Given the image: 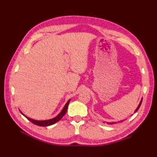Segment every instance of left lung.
Returning a JSON list of instances; mask_svg holds the SVG:
<instances>
[{
	"mask_svg": "<svg viewBox=\"0 0 157 157\" xmlns=\"http://www.w3.org/2000/svg\"><path fill=\"white\" fill-rule=\"evenodd\" d=\"M142 100H141V101H140V104L138 105V107L136 108V109L135 110V111H134V113H136L138 111V110L139 109V108H140V105H141V104H142ZM123 121V120H121V121H118V122H108L107 123L108 124H110V125H111V124H114V123H119V122H122Z\"/></svg>",
	"mask_w": 157,
	"mask_h": 157,
	"instance_id": "1",
	"label": "left lung"
}]
</instances>
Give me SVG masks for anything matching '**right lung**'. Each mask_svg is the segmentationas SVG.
<instances>
[{"mask_svg":"<svg viewBox=\"0 0 157 157\" xmlns=\"http://www.w3.org/2000/svg\"><path fill=\"white\" fill-rule=\"evenodd\" d=\"M70 101H71V99H69V101H67V102L66 103V105H65L64 107H63V110L57 116L55 117H54V118H52V119H48V120H44V121H38V120H35V119H30V118L28 117H26L21 111H20V112H21V114L24 117H25L27 118L29 120V121H30L32 123H33L35 125H39V126H44H44H49V125L55 124V123H56V122H58L59 120H61L63 117L65 115V114L67 112V107H68V105H69V103Z\"/></svg>","mask_w":157,"mask_h":157,"instance_id":"obj_1","label":"right lung"}]
</instances>
